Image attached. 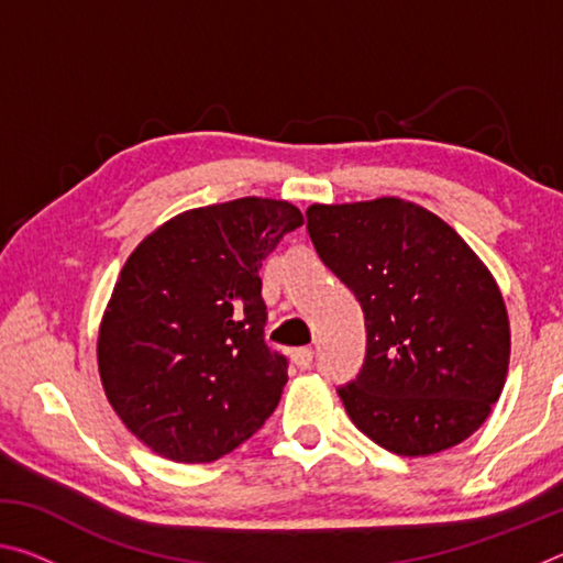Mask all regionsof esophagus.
<instances>
[{
  "label": "esophagus",
  "instance_id": "esophagus-1",
  "mask_svg": "<svg viewBox=\"0 0 563 563\" xmlns=\"http://www.w3.org/2000/svg\"><path fill=\"white\" fill-rule=\"evenodd\" d=\"M290 360L298 365L300 369H308L312 365V350L310 347H298L290 352Z\"/></svg>",
  "mask_w": 563,
  "mask_h": 563
}]
</instances>
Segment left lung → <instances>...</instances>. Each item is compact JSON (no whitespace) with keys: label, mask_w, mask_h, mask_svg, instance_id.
I'll return each mask as SVG.
<instances>
[{"label":"left lung","mask_w":563,"mask_h":563,"mask_svg":"<svg viewBox=\"0 0 563 563\" xmlns=\"http://www.w3.org/2000/svg\"><path fill=\"white\" fill-rule=\"evenodd\" d=\"M305 216L322 263L365 312V365L338 389L352 424L399 456L472 437L501 395L511 352L487 265L440 216L397 196L312 203Z\"/></svg>","instance_id":"obj_1"}]
</instances>
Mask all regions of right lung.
<instances>
[{
  "label": "right lung",
  "mask_w": 563,
  "mask_h": 563,
  "mask_svg": "<svg viewBox=\"0 0 563 563\" xmlns=\"http://www.w3.org/2000/svg\"><path fill=\"white\" fill-rule=\"evenodd\" d=\"M302 223L292 203L247 196L190 208L133 247L97 360L113 412L151 452L216 462L278 407L288 362L263 340L258 271Z\"/></svg>",
  "instance_id": "right-lung-1"
}]
</instances>
